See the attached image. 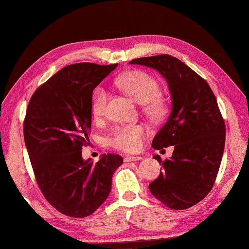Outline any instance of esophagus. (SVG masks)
Returning a JSON list of instances; mask_svg holds the SVG:
<instances>
[{"mask_svg":"<svg viewBox=\"0 0 249 249\" xmlns=\"http://www.w3.org/2000/svg\"><path fill=\"white\" fill-rule=\"evenodd\" d=\"M142 160L141 156H126L124 158V161L128 162V161H136V160Z\"/></svg>","mask_w":249,"mask_h":249,"instance_id":"esophagus-1","label":"esophagus"}]
</instances>
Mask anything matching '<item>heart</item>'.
Listing matches in <instances>:
<instances>
[{"mask_svg": "<svg viewBox=\"0 0 249 249\" xmlns=\"http://www.w3.org/2000/svg\"><path fill=\"white\" fill-rule=\"evenodd\" d=\"M115 86L124 91L136 103L144 105L145 111L150 115L156 116L161 113L162 104L157 99L160 84L150 73L142 71H130L122 73L114 80ZM108 94L103 88H97L92 97V113L95 119H99L106 112ZM145 129L141 125H123L114 130L110 138V144L114 149L134 153L142 145Z\"/></svg>", "mask_w": 249, "mask_h": 249, "instance_id": "obj_1", "label": "heart"}]
</instances>
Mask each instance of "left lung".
Here are the masks:
<instances>
[{"instance_id":"left-lung-1","label":"left lung","mask_w":249,"mask_h":249,"mask_svg":"<svg viewBox=\"0 0 249 249\" xmlns=\"http://www.w3.org/2000/svg\"><path fill=\"white\" fill-rule=\"evenodd\" d=\"M129 64L154 68L166 79L171 112L152 141L155 150L174 145L161 160L160 177L150 183L152 195L168 208L185 210L212 189L223 158L226 126L215 95L203 78L169 54L135 59Z\"/></svg>"}]
</instances>
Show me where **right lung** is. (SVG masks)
<instances>
[{"mask_svg":"<svg viewBox=\"0 0 249 249\" xmlns=\"http://www.w3.org/2000/svg\"><path fill=\"white\" fill-rule=\"evenodd\" d=\"M116 66L62 68L36 89L26 109L23 135L36 182L47 201L71 217H87L105 202L123 163L118 154L84 160L81 151L89 142L94 89Z\"/></svg>","mask_w":249,"mask_h":249,"instance_id":"obj_1","label":"right lung"}]
</instances>
